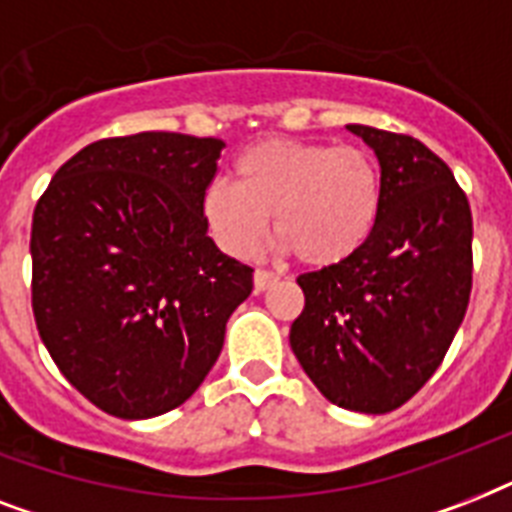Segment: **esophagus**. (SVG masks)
Listing matches in <instances>:
<instances>
[{
	"mask_svg": "<svg viewBox=\"0 0 512 512\" xmlns=\"http://www.w3.org/2000/svg\"><path fill=\"white\" fill-rule=\"evenodd\" d=\"M279 284V276L271 271H255V292L257 295H263V292H268L271 287H276Z\"/></svg>",
	"mask_w": 512,
	"mask_h": 512,
	"instance_id": "34e87169",
	"label": "esophagus"
}]
</instances>
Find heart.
I'll use <instances>...</instances> for the list:
<instances>
[{
    "label": "heart",
    "instance_id": "b5f03b06",
    "mask_svg": "<svg viewBox=\"0 0 512 512\" xmlns=\"http://www.w3.org/2000/svg\"><path fill=\"white\" fill-rule=\"evenodd\" d=\"M382 207L380 167L356 146L268 138L233 162V185L217 180L201 215L217 247L252 257L271 231L311 268L348 263L366 247Z\"/></svg>",
    "mask_w": 512,
    "mask_h": 512
}]
</instances>
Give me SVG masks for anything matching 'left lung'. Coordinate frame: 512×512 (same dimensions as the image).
<instances>
[{"label": "left lung", "mask_w": 512, "mask_h": 512, "mask_svg": "<svg viewBox=\"0 0 512 512\" xmlns=\"http://www.w3.org/2000/svg\"><path fill=\"white\" fill-rule=\"evenodd\" d=\"M380 162L382 207L348 263L303 273L289 345L332 404L385 414L444 361L473 287V217L452 170L409 135L348 124Z\"/></svg>", "instance_id": "left-lung-1"}]
</instances>
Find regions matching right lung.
Here are the masks:
<instances>
[{
    "label": "right lung",
    "mask_w": 512,
    "mask_h": 512,
    "mask_svg": "<svg viewBox=\"0 0 512 512\" xmlns=\"http://www.w3.org/2000/svg\"><path fill=\"white\" fill-rule=\"evenodd\" d=\"M217 138L138 132L90 143L31 223V305L44 348L103 412L148 420L193 396L252 268L207 236Z\"/></svg>",
    "instance_id": "add662e5"
}]
</instances>
